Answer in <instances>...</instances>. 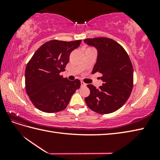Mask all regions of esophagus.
<instances>
[{
	"mask_svg": "<svg viewBox=\"0 0 160 160\" xmlns=\"http://www.w3.org/2000/svg\"><path fill=\"white\" fill-rule=\"evenodd\" d=\"M80 83H81V86H82V87H85L87 85V84H85L84 82H82V81H81Z\"/></svg>",
	"mask_w": 160,
	"mask_h": 160,
	"instance_id": "1",
	"label": "esophagus"
}]
</instances>
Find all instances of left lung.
<instances>
[{
	"mask_svg": "<svg viewBox=\"0 0 160 160\" xmlns=\"http://www.w3.org/2000/svg\"><path fill=\"white\" fill-rule=\"evenodd\" d=\"M98 50L97 62L92 73L99 72L102 85L96 89L88 84L90 95L85 99L90 109L100 114L118 110L126 103L133 87V68L125 49L114 40L94 38L84 40Z\"/></svg>",
	"mask_w": 160,
	"mask_h": 160,
	"instance_id": "8db88e82",
	"label": "left lung"
}]
</instances>
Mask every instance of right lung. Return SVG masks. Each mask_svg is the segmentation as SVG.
<instances>
[{
  "label": "right lung",
  "instance_id": "1",
  "mask_svg": "<svg viewBox=\"0 0 160 160\" xmlns=\"http://www.w3.org/2000/svg\"><path fill=\"white\" fill-rule=\"evenodd\" d=\"M81 40L45 42L33 54L25 69V89L34 106L45 113L66 108L80 81H70L60 76L69 61L70 53L80 46Z\"/></svg>",
  "mask_w": 160,
  "mask_h": 160
}]
</instances>
